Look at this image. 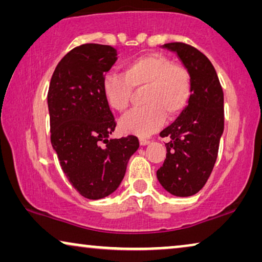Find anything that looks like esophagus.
Here are the masks:
<instances>
[{
  "label": "esophagus",
  "mask_w": 262,
  "mask_h": 262,
  "mask_svg": "<svg viewBox=\"0 0 262 262\" xmlns=\"http://www.w3.org/2000/svg\"><path fill=\"white\" fill-rule=\"evenodd\" d=\"M149 143H150V141H149V139H146V138L139 139V144H141V145H148Z\"/></svg>",
  "instance_id": "1"
}]
</instances>
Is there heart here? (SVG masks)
Segmentation results:
<instances>
[{
    "label": "heart",
    "mask_w": 262,
    "mask_h": 262,
    "mask_svg": "<svg viewBox=\"0 0 262 262\" xmlns=\"http://www.w3.org/2000/svg\"><path fill=\"white\" fill-rule=\"evenodd\" d=\"M144 106L131 111L119 120L123 134L149 136L163 124L166 116L174 118L187 105L191 95V78L184 67L167 56L150 52L125 64L123 74L110 73L101 82L107 105L124 112L130 103L132 91L142 89Z\"/></svg>",
    "instance_id": "heart-1"
}]
</instances>
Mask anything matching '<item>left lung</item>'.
Instances as JSON below:
<instances>
[{
	"instance_id": "1",
	"label": "left lung",
	"mask_w": 262,
	"mask_h": 262,
	"mask_svg": "<svg viewBox=\"0 0 262 262\" xmlns=\"http://www.w3.org/2000/svg\"><path fill=\"white\" fill-rule=\"evenodd\" d=\"M191 78V96L174 123L161 132L169 137L167 156L156 171L157 180L170 194L189 196L206 184L217 160L224 131V96L209 58L191 45L169 42Z\"/></svg>"
}]
</instances>
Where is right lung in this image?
Returning <instances> with one entry per match:
<instances>
[{"mask_svg":"<svg viewBox=\"0 0 262 262\" xmlns=\"http://www.w3.org/2000/svg\"><path fill=\"white\" fill-rule=\"evenodd\" d=\"M117 56L110 45L77 46L56 67L48 93L52 148L73 187L93 200L119 187L139 146L135 136L110 137L116 121L101 82Z\"/></svg>","mask_w":262,"mask_h":262,"instance_id":"right-lung-1","label":"right lung"}]
</instances>
